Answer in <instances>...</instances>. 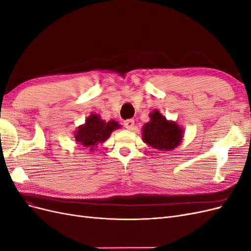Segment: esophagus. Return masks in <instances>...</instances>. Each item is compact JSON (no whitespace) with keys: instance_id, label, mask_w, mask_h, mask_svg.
I'll use <instances>...</instances> for the list:
<instances>
[{"instance_id":"1","label":"esophagus","mask_w":251,"mask_h":251,"mask_svg":"<svg viewBox=\"0 0 251 251\" xmlns=\"http://www.w3.org/2000/svg\"><path fill=\"white\" fill-rule=\"evenodd\" d=\"M134 125H135L134 119H126V120L124 121V126H125L126 128H128V130H133V128H134Z\"/></svg>"}]
</instances>
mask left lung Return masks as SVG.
I'll return each instance as SVG.
<instances>
[{
    "label": "left lung",
    "instance_id": "obj_1",
    "mask_svg": "<svg viewBox=\"0 0 251 251\" xmlns=\"http://www.w3.org/2000/svg\"><path fill=\"white\" fill-rule=\"evenodd\" d=\"M151 121L142 128L143 141L159 151H171L179 146L182 130L173 121H168L159 111L150 114Z\"/></svg>",
    "mask_w": 251,
    "mask_h": 251
}]
</instances>
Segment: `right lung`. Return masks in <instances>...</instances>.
<instances>
[{"instance_id": "1", "label": "right lung", "mask_w": 251, "mask_h": 251, "mask_svg": "<svg viewBox=\"0 0 251 251\" xmlns=\"http://www.w3.org/2000/svg\"><path fill=\"white\" fill-rule=\"evenodd\" d=\"M118 127L120 126L115 120H110L109 123H105L104 120L100 119V116L93 113L88 117L86 124L77 128L75 133V139L82 147L93 150L98 143L107 140L111 133Z\"/></svg>"}]
</instances>
